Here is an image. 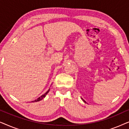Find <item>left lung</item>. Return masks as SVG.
<instances>
[{
	"instance_id": "1",
	"label": "left lung",
	"mask_w": 129,
	"mask_h": 129,
	"mask_svg": "<svg viewBox=\"0 0 129 129\" xmlns=\"http://www.w3.org/2000/svg\"><path fill=\"white\" fill-rule=\"evenodd\" d=\"M81 99H82L83 100V101L84 102H85V103H86V102L85 101V100H83V99H82V98H81Z\"/></svg>"
}]
</instances>
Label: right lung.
I'll use <instances>...</instances> for the list:
<instances>
[{"label": "right lung", "mask_w": 129, "mask_h": 129, "mask_svg": "<svg viewBox=\"0 0 129 129\" xmlns=\"http://www.w3.org/2000/svg\"><path fill=\"white\" fill-rule=\"evenodd\" d=\"M49 90H50V89H49L48 90H47V91H46V93H45V94H43V95H42L40 97H39V98H38L37 99H36L35 100H34V101H31V102H39V101H40V100H42L43 99V98H45V97H46V94H47V93H49Z\"/></svg>", "instance_id": "add662e5"}]
</instances>
